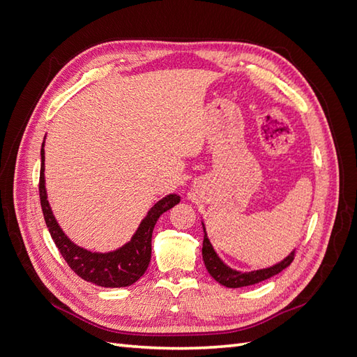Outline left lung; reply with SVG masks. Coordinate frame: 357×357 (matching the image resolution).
I'll return each mask as SVG.
<instances>
[{
    "label": "left lung",
    "instance_id": "left-lung-1",
    "mask_svg": "<svg viewBox=\"0 0 357 357\" xmlns=\"http://www.w3.org/2000/svg\"><path fill=\"white\" fill-rule=\"evenodd\" d=\"M202 229H204V241H202V259L205 268L210 273V275L215 280V282L220 283L222 286L236 289V287H244V286H252L256 283H261L264 280L273 277L278 273H282L284 268H287L291 261L295 259V250L291 252L287 257H284L282 262H278L269 268L264 269H257V271H250V273H241V271H235L231 266L223 264L222 259L218 256V253L214 252V248L208 240L207 232H205V226L202 223Z\"/></svg>",
    "mask_w": 357,
    "mask_h": 357
}]
</instances>
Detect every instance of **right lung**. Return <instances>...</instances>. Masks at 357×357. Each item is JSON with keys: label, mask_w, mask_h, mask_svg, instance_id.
I'll use <instances>...</instances> for the list:
<instances>
[{"label": "right lung", "mask_w": 357, "mask_h": 357, "mask_svg": "<svg viewBox=\"0 0 357 357\" xmlns=\"http://www.w3.org/2000/svg\"><path fill=\"white\" fill-rule=\"evenodd\" d=\"M43 147H45V143L41 146V169L38 185L40 202L49 232L62 257L66 259V262L75 274L96 286L126 287L134 284L146 273L150 257H152V234L159 215L178 204L180 197L176 193H171V195L158 201L139 223L131 241L121 248L109 253L89 252L74 244L63 234L55 215L52 213L45 185V149Z\"/></svg>", "instance_id": "add662e5"}]
</instances>
